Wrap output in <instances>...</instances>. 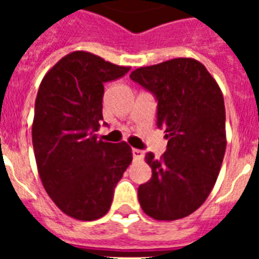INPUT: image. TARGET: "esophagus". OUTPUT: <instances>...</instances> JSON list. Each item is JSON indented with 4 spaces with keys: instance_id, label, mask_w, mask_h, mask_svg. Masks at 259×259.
I'll use <instances>...</instances> for the list:
<instances>
[{
    "instance_id": "obj_1",
    "label": "esophagus",
    "mask_w": 259,
    "mask_h": 259,
    "mask_svg": "<svg viewBox=\"0 0 259 259\" xmlns=\"http://www.w3.org/2000/svg\"><path fill=\"white\" fill-rule=\"evenodd\" d=\"M132 153H133L134 160H142V158H144V152H142V150L134 148V149H132Z\"/></svg>"
}]
</instances>
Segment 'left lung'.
Returning a JSON list of instances; mask_svg holds the SVG:
<instances>
[{
	"mask_svg": "<svg viewBox=\"0 0 259 259\" xmlns=\"http://www.w3.org/2000/svg\"><path fill=\"white\" fill-rule=\"evenodd\" d=\"M130 79L157 98V126L165 129L166 152L146 153L152 177L138 187L142 211L156 221L195 212L212 191L226 152L223 94L200 62L170 59L140 67Z\"/></svg>",
	"mask_w": 259,
	"mask_h": 259,
	"instance_id": "1",
	"label": "left lung"
}]
</instances>
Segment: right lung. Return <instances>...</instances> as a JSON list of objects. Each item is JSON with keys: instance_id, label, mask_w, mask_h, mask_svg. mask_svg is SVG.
<instances>
[{"instance_id": "add662e5", "label": "right lung", "mask_w": 259, "mask_h": 259, "mask_svg": "<svg viewBox=\"0 0 259 259\" xmlns=\"http://www.w3.org/2000/svg\"><path fill=\"white\" fill-rule=\"evenodd\" d=\"M130 67L86 51L62 58L42 78L34 102L32 142L47 193L68 217L95 221L107 213L114 188L133 160L125 141L98 140L106 82Z\"/></svg>"}]
</instances>
